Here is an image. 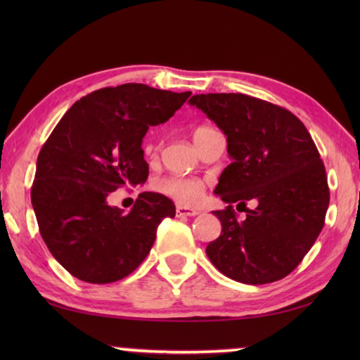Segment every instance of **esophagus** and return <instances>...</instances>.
I'll return each instance as SVG.
<instances>
[{
    "label": "esophagus",
    "instance_id": "obj_1",
    "mask_svg": "<svg viewBox=\"0 0 360 360\" xmlns=\"http://www.w3.org/2000/svg\"><path fill=\"white\" fill-rule=\"evenodd\" d=\"M175 213H176V216H180V218H186V216H196L200 213V211L195 210V208H188V206L179 205V206H176Z\"/></svg>",
    "mask_w": 360,
    "mask_h": 360
}]
</instances>
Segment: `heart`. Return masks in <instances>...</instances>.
<instances>
[{
	"mask_svg": "<svg viewBox=\"0 0 360 360\" xmlns=\"http://www.w3.org/2000/svg\"><path fill=\"white\" fill-rule=\"evenodd\" d=\"M208 131H211L210 127H196L193 131V141ZM155 188L170 198L181 201V203H195L203 193V184L198 179H191V176H165V179L157 180Z\"/></svg>",
	"mask_w": 360,
	"mask_h": 360,
	"instance_id": "obj_1",
	"label": "heart"
}]
</instances>
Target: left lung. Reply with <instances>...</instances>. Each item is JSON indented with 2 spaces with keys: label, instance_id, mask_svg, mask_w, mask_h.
<instances>
[{
  "label": "left lung",
  "instance_id": "obj_1",
  "mask_svg": "<svg viewBox=\"0 0 360 360\" xmlns=\"http://www.w3.org/2000/svg\"><path fill=\"white\" fill-rule=\"evenodd\" d=\"M224 132L231 164L214 193L226 210L219 238L206 255L221 274L248 285H264L297 269L324 226L329 188L324 164L293 112L243 93L190 98ZM252 200L254 209H245ZM246 211L238 221L232 205Z\"/></svg>",
  "mask_w": 360,
  "mask_h": 360
}]
</instances>
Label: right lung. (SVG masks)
Instances as JSON below:
<instances>
[{
  "mask_svg": "<svg viewBox=\"0 0 360 360\" xmlns=\"http://www.w3.org/2000/svg\"><path fill=\"white\" fill-rule=\"evenodd\" d=\"M190 95L142 83L101 88L78 100L42 146L32 208L44 243L73 277L88 283L127 277L150 252L162 219L175 216L160 193L142 191L127 214L108 205V195L146 184L142 139Z\"/></svg>",
  "mask_w": 360,
  "mask_h": 360,
  "instance_id": "obj_1",
  "label": "right lung"
}]
</instances>
